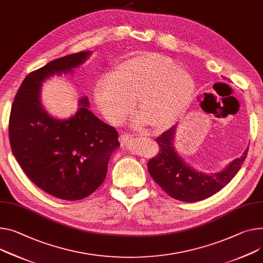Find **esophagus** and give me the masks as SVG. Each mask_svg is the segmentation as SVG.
Segmentation results:
<instances>
[{"instance_id": "obj_1", "label": "esophagus", "mask_w": 263, "mask_h": 263, "mask_svg": "<svg viewBox=\"0 0 263 263\" xmlns=\"http://www.w3.org/2000/svg\"><path fill=\"white\" fill-rule=\"evenodd\" d=\"M132 138H133L132 135H129L127 133H123V134L120 135L119 140H120V142L122 143V144H126L127 142H129V141L132 140Z\"/></svg>"}]
</instances>
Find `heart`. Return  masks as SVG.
Segmentation results:
<instances>
[{"instance_id":"obj_1","label":"heart","mask_w":263,"mask_h":263,"mask_svg":"<svg viewBox=\"0 0 263 263\" xmlns=\"http://www.w3.org/2000/svg\"><path fill=\"white\" fill-rule=\"evenodd\" d=\"M194 90L191 76L172 59L143 52L121 62L112 73L101 76L95 97L112 123L122 122L137 100L138 109L146 123L161 130L171 126L185 111Z\"/></svg>"}]
</instances>
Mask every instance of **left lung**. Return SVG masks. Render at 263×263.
Listing matches in <instances>:
<instances>
[{
	"mask_svg": "<svg viewBox=\"0 0 263 263\" xmlns=\"http://www.w3.org/2000/svg\"><path fill=\"white\" fill-rule=\"evenodd\" d=\"M176 126L156 138L158 154L147 163V170L155 182L168 196L184 202L204 200L223 189L239 172L248 156V151L235 159L220 173H200L181 159L174 149L173 141Z\"/></svg>",
	"mask_w": 263,
	"mask_h": 263,
	"instance_id": "8db88e82",
	"label": "left lung"
}]
</instances>
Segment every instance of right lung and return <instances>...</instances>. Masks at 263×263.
Wrapping results in <instances>:
<instances>
[{"label":"right lung","instance_id":"add662e5","mask_svg":"<svg viewBox=\"0 0 263 263\" xmlns=\"http://www.w3.org/2000/svg\"><path fill=\"white\" fill-rule=\"evenodd\" d=\"M89 53L59 58L28 73L9 118L10 147L23 172L37 187L69 201L86 198L103 183L108 160L120 145L118 132L88 110L87 98L80 100L73 117H50L40 102V90L45 79L71 71Z\"/></svg>","mask_w":263,"mask_h":263}]
</instances>
